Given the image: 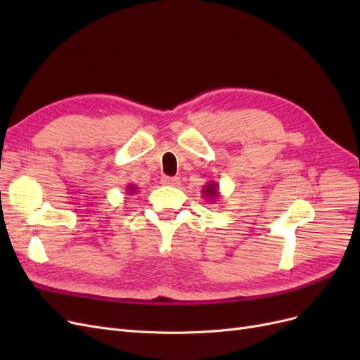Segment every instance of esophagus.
<instances>
[{
	"label": "esophagus",
	"mask_w": 360,
	"mask_h": 360,
	"mask_svg": "<svg viewBox=\"0 0 360 360\" xmlns=\"http://www.w3.org/2000/svg\"><path fill=\"white\" fill-rule=\"evenodd\" d=\"M162 183H163V184H168V186L177 188L179 184H180V179H179V177H163V179H162Z\"/></svg>",
	"instance_id": "34e87169"
}]
</instances>
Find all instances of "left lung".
Returning a JSON list of instances; mask_svg holds the SVG:
<instances>
[{
	"label": "left lung",
	"mask_w": 360,
	"mask_h": 360,
	"mask_svg": "<svg viewBox=\"0 0 360 360\" xmlns=\"http://www.w3.org/2000/svg\"><path fill=\"white\" fill-rule=\"evenodd\" d=\"M201 192H202V197H204L207 201H212V202H214L217 198L221 197L219 184H217L216 181H209V183H205Z\"/></svg>",
	"instance_id": "8db88e82"
}]
</instances>
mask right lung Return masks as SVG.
<instances>
[{"mask_svg": "<svg viewBox=\"0 0 360 360\" xmlns=\"http://www.w3.org/2000/svg\"><path fill=\"white\" fill-rule=\"evenodd\" d=\"M127 195H134V193H136V191H138V188H136V184H127Z\"/></svg>", "mask_w": 360, "mask_h": 360, "instance_id": "right-lung-1", "label": "right lung"}]
</instances>
